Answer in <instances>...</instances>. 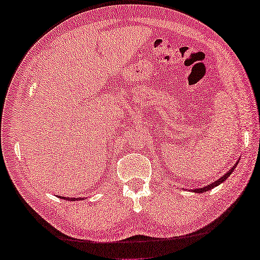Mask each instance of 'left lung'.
I'll use <instances>...</instances> for the list:
<instances>
[{
	"label": "left lung",
	"instance_id": "1",
	"mask_svg": "<svg viewBox=\"0 0 260 260\" xmlns=\"http://www.w3.org/2000/svg\"><path fill=\"white\" fill-rule=\"evenodd\" d=\"M237 166V163L236 164H235V166L232 168V169H230V170L228 171V172H226V174L225 175H223V176H222L221 177V178H219V179H217V180H215V182H214V183H212V184H209V185H206V186H204V187H201V188H197V189H193V191H194L196 193H203V192H207V191H209V189H212L213 187H215V186H217V185H220L221 183H223L224 182V180L226 179V178H228V177L230 176V175H232V172L234 171V169H235V167H236Z\"/></svg>",
	"mask_w": 260,
	"mask_h": 260
}]
</instances>
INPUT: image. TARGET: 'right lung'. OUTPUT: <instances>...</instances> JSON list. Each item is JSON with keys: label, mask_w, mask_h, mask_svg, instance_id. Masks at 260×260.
<instances>
[{"label": "right lung", "mask_w": 260, "mask_h": 260, "mask_svg": "<svg viewBox=\"0 0 260 260\" xmlns=\"http://www.w3.org/2000/svg\"><path fill=\"white\" fill-rule=\"evenodd\" d=\"M62 199H68V200H72V201H75V200H83V198H72V199H69V198H64V197H61Z\"/></svg>", "instance_id": "add662e5"}]
</instances>
